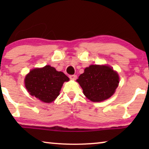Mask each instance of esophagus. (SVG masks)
I'll list each match as a JSON object with an SVG mask.
<instances>
[{"label": "esophagus", "mask_w": 149, "mask_h": 149, "mask_svg": "<svg viewBox=\"0 0 149 149\" xmlns=\"http://www.w3.org/2000/svg\"><path fill=\"white\" fill-rule=\"evenodd\" d=\"M70 79H72V80H75L77 78V76L76 74H73V75H70Z\"/></svg>", "instance_id": "34e87169"}]
</instances>
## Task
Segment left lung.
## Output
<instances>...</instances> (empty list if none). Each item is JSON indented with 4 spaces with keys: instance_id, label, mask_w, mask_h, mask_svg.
Segmentation results:
<instances>
[{
    "instance_id": "obj_1",
    "label": "left lung",
    "mask_w": 149,
    "mask_h": 149,
    "mask_svg": "<svg viewBox=\"0 0 149 149\" xmlns=\"http://www.w3.org/2000/svg\"><path fill=\"white\" fill-rule=\"evenodd\" d=\"M84 95L92 102L105 100L115 92L119 83L118 73L106 65H91L77 80Z\"/></svg>"
}]
</instances>
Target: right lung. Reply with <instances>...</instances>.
Here are the masks:
<instances>
[{
  "mask_svg": "<svg viewBox=\"0 0 149 149\" xmlns=\"http://www.w3.org/2000/svg\"><path fill=\"white\" fill-rule=\"evenodd\" d=\"M69 78L62 72L47 65L30 71L24 79L26 88L32 96L45 103H51L60 95L63 83Z\"/></svg>",
  "mask_w": 149,
  "mask_h": 149,
  "instance_id": "right-lung-1",
  "label": "right lung"
}]
</instances>
